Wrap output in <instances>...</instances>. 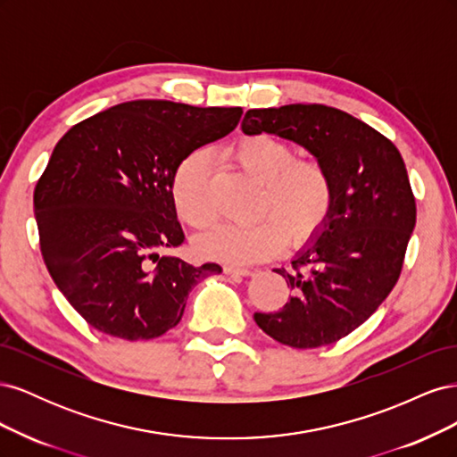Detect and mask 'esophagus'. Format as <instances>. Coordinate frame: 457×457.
Returning <instances> with one entry per match:
<instances>
[{
	"label": "esophagus",
	"mask_w": 457,
	"mask_h": 457,
	"mask_svg": "<svg viewBox=\"0 0 457 457\" xmlns=\"http://www.w3.org/2000/svg\"><path fill=\"white\" fill-rule=\"evenodd\" d=\"M225 274H230V276H250L252 270H250V269H242V267L227 265V267H225Z\"/></svg>",
	"instance_id": "34e87169"
}]
</instances>
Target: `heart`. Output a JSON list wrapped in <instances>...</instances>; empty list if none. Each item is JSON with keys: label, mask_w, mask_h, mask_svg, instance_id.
I'll list each match as a JSON object with an SVG mask.
<instances>
[{"label": "heart", "mask_w": 457, "mask_h": 457, "mask_svg": "<svg viewBox=\"0 0 457 457\" xmlns=\"http://www.w3.org/2000/svg\"><path fill=\"white\" fill-rule=\"evenodd\" d=\"M227 158L259 185L257 220L220 225L196 240L207 259L247 265L278 253L286 238L301 244L320 228L334 205V181L326 165L295 160L294 148L270 135L245 137L227 148ZM173 198L179 217L196 230L215 223L205 154L187 156L175 171Z\"/></svg>", "instance_id": "heart-1"}]
</instances>
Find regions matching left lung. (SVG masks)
<instances>
[{
  "instance_id": "left-lung-1",
  "label": "left lung",
  "mask_w": 457,
  "mask_h": 457,
  "mask_svg": "<svg viewBox=\"0 0 457 457\" xmlns=\"http://www.w3.org/2000/svg\"><path fill=\"white\" fill-rule=\"evenodd\" d=\"M244 135H274L305 148L334 181L326 223L282 274L294 295L276 312H255L267 336L314 349L349 336L391 294L416 227L406 165L368 123L324 104L247 110Z\"/></svg>"
}]
</instances>
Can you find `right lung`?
Here are the masks:
<instances>
[{
	"instance_id": "add662e5",
	"label": "right lung",
	"mask_w": 457,
	"mask_h": 457,
	"mask_svg": "<svg viewBox=\"0 0 457 457\" xmlns=\"http://www.w3.org/2000/svg\"><path fill=\"white\" fill-rule=\"evenodd\" d=\"M240 106L131 101L79 121L54 146L34 192L41 255L68 303L103 334L154 339L181 322L202 267L160 255L185 232L175 171L238 126Z\"/></svg>"
}]
</instances>
